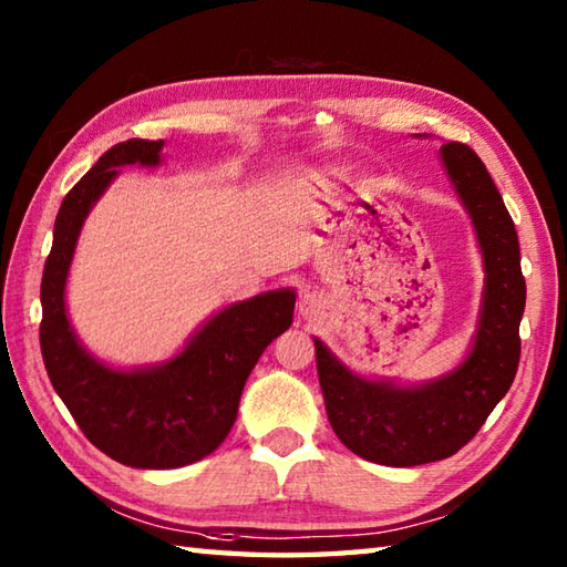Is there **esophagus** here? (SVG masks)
I'll list each match as a JSON object with an SVG mask.
<instances>
[{
  "mask_svg": "<svg viewBox=\"0 0 567 567\" xmlns=\"http://www.w3.org/2000/svg\"><path fill=\"white\" fill-rule=\"evenodd\" d=\"M319 297L317 295H305V299H302V302H299V311H302V315L305 317H311V315H315V311L319 309Z\"/></svg>",
  "mask_w": 567,
  "mask_h": 567,
  "instance_id": "obj_1",
  "label": "esophagus"
}]
</instances>
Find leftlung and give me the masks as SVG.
Masks as SVG:
<instances>
[{
    "mask_svg": "<svg viewBox=\"0 0 567 567\" xmlns=\"http://www.w3.org/2000/svg\"><path fill=\"white\" fill-rule=\"evenodd\" d=\"M451 183L473 219L485 260V295L473 348L449 375L424 384L368 380L315 339L331 429L365 461L412 467L443 461L475 436L519 368L526 305L519 238L485 163L465 143L441 148Z\"/></svg>",
    "mask_w": 567,
    "mask_h": 567,
    "instance_id": "1",
    "label": "left lung"
}]
</instances>
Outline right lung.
<instances>
[{
  "label": "right lung",
  "mask_w": 567,
  "mask_h": 567,
  "mask_svg": "<svg viewBox=\"0 0 567 567\" xmlns=\"http://www.w3.org/2000/svg\"><path fill=\"white\" fill-rule=\"evenodd\" d=\"M163 141L116 143L72 187L53 228L41 280V353L53 390L84 436L116 463L183 467L219 449L260 353L290 329L295 295L262 292L221 309L167 363L116 370L84 351L65 309V282L82 224L124 165H158Z\"/></svg>",
  "instance_id": "right-lung-1"
}]
</instances>
